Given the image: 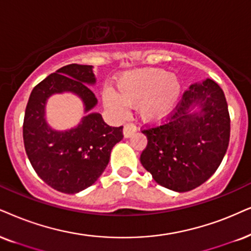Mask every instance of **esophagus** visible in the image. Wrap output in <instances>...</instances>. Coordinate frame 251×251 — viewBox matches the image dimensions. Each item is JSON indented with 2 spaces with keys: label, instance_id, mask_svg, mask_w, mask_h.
Masks as SVG:
<instances>
[{
  "label": "esophagus",
  "instance_id": "1",
  "mask_svg": "<svg viewBox=\"0 0 251 251\" xmlns=\"http://www.w3.org/2000/svg\"><path fill=\"white\" fill-rule=\"evenodd\" d=\"M136 132V126L133 123H127L124 126V136L125 138H129L132 134H134Z\"/></svg>",
  "mask_w": 251,
  "mask_h": 251
}]
</instances>
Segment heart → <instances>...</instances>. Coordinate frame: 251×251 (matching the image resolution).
Instances as JSON below:
<instances>
[{
    "instance_id": "heart-1",
    "label": "heart",
    "mask_w": 251,
    "mask_h": 251,
    "mask_svg": "<svg viewBox=\"0 0 251 251\" xmlns=\"http://www.w3.org/2000/svg\"><path fill=\"white\" fill-rule=\"evenodd\" d=\"M116 94L105 90L103 100L106 107L124 115L127 105H139L141 118L158 122L173 112L178 103L182 84L175 73L161 68L135 69L124 73L117 81Z\"/></svg>"
}]
</instances>
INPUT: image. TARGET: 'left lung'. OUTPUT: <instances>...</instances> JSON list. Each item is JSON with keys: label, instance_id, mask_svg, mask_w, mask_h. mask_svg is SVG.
Returning <instances> with one entry per match:
<instances>
[{"label": "left lung", "instance_id": "8db88e82", "mask_svg": "<svg viewBox=\"0 0 251 251\" xmlns=\"http://www.w3.org/2000/svg\"><path fill=\"white\" fill-rule=\"evenodd\" d=\"M195 106L199 113H191ZM147 146L140 161L155 182L177 192L201 185L226 154L230 118L223 89L211 78L183 94L166 123L145 128Z\"/></svg>", "mask_w": 251, "mask_h": 251}]
</instances>
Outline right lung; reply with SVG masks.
<instances>
[{"label":"right lung","mask_w":251,"mask_h":251,"mask_svg":"<svg viewBox=\"0 0 251 251\" xmlns=\"http://www.w3.org/2000/svg\"><path fill=\"white\" fill-rule=\"evenodd\" d=\"M95 83L93 66L72 63L38 83L28 98L23 123L25 151L37 175L60 192L77 193L93 185L105 170L113 146L124 138L123 126H109L97 112L65 132L47 124V98L69 91L81 98L88 112L97 104L89 88Z\"/></svg>","instance_id":"1"}]
</instances>
